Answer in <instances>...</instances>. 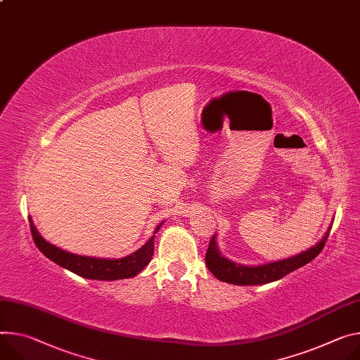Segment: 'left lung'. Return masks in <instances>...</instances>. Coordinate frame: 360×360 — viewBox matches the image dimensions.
I'll list each match as a JSON object with an SVG mask.
<instances>
[{"label": "left lung", "mask_w": 360, "mask_h": 360, "mask_svg": "<svg viewBox=\"0 0 360 360\" xmlns=\"http://www.w3.org/2000/svg\"><path fill=\"white\" fill-rule=\"evenodd\" d=\"M330 233V226L328 233L324 234V237L311 248L292 255L290 258L273 261V263L269 264H261V266H243L237 264L234 261L225 258L221 255L218 245H217V237L214 236L210 241L208 251L205 254V263L208 270L219 280L224 283H230V284H237V285H257V284H267L276 280H280L281 277L290 274L291 271L297 270L307 263L313 258H316L320 251L323 250L326 241H328Z\"/></svg>", "instance_id": "obj_1"}]
</instances>
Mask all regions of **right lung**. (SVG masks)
Returning <instances> with one entry per match:
<instances>
[{"label":"right lung","mask_w":360,"mask_h":360,"mask_svg":"<svg viewBox=\"0 0 360 360\" xmlns=\"http://www.w3.org/2000/svg\"><path fill=\"white\" fill-rule=\"evenodd\" d=\"M163 221L155 228L153 236L142 245L138 251L126 255L123 258L112 259V258H96V257H86L79 254H72L69 251H64L50 243H47L37 231V228L32 224L30 218V230L32 240H34L37 248L51 261L60 267L66 269L80 277L90 278V280H122L130 278L139 274L152 259L153 255V240L155 234L159 231Z\"/></svg>","instance_id":"right-lung-1"}]
</instances>
